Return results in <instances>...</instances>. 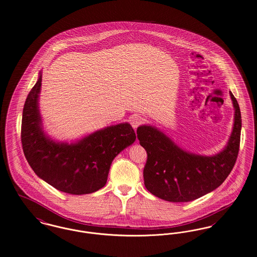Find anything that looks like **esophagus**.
<instances>
[{"mask_svg":"<svg viewBox=\"0 0 257 257\" xmlns=\"http://www.w3.org/2000/svg\"><path fill=\"white\" fill-rule=\"evenodd\" d=\"M143 122V118L139 115H134L132 118H131V124L132 126L136 130L141 123Z\"/></svg>","mask_w":257,"mask_h":257,"instance_id":"obj_1","label":"esophagus"}]
</instances>
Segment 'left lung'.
I'll return each mask as SVG.
<instances>
[{"mask_svg": "<svg viewBox=\"0 0 257 257\" xmlns=\"http://www.w3.org/2000/svg\"><path fill=\"white\" fill-rule=\"evenodd\" d=\"M234 122L225 147L213 156L190 153L160 128L151 124L137 127V138L148 159L143 177L146 189L169 202H189L218 188L229 175L239 153L242 118L239 104L229 92Z\"/></svg>", "mask_w": 257, "mask_h": 257, "instance_id": "left-lung-1", "label": "left lung"}]
</instances>
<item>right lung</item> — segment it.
<instances>
[{
  "mask_svg": "<svg viewBox=\"0 0 257 257\" xmlns=\"http://www.w3.org/2000/svg\"><path fill=\"white\" fill-rule=\"evenodd\" d=\"M41 80L40 71L22 114L21 141L28 162L37 175L55 189L75 195L95 192L105 186L116 156L135 142V131L128 122H121L70 143L53 139L43 130Z\"/></svg>",
  "mask_w": 257,
  "mask_h": 257,
  "instance_id": "right-lung-1",
  "label": "right lung"
}]
</instances>
